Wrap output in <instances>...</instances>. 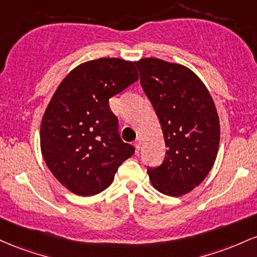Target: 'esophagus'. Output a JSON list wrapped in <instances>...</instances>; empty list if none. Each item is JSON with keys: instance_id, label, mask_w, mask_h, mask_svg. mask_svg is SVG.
Instances as JSON below:
<instances>
[{"instance_id": "obj_1", "label": "esophagus", "mask_w": 257, "mask_h": 257, "mask_svg": "<svg viewBox=\"0 0 257 257\" xmlns=\"http://www.w3.org/2000/svg\"><path fill=\"white\" fill-rule=\"evenodd\" d=\"M141 143H142V138L138 136L136 138V141H135V147H136V149H138V151H140L141 148Z\"/></svg>"}]
</instances>
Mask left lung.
I'll use <instances>...</instances> for the list:
<instances>
[{"instance_id":"left-lung-1","label":"left lung","mask_w":257,"mask_h":257,"mask_svg":"<svg viewBox=\"0 0 257 257\" xmlns=\"http://www.w3.org/2000/svg\"><path fill=\"white\" fill-rule=\"evenodd\" d=\"M135 64L167 148L163 163L147 171L155 189L180 197L203 182L217 157L220 122L214 100L186 66L158 58Z\"/></svg>"}]
</instances>
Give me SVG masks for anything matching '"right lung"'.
I'll return each mask as SVG.
<instances>
[{
	"mask_svg": "<svg viewBox=\"0 0 257 257\" xmlns=\"http://www.w3.org/2000/svg\"><path fill=\"white\" fill-rule=\"evenodd\" d=\"M137 80L132 62L100 58L76 66L57 88L42 117L40 142L48 169L70 192L90 197L104 191L135 153L121 140L109 99Z\"/></svg>",
	"mask_w": 257,
	"mask_h": 257,
	"instance_id": "add662e5",
	"label": "right lung"
}]
</instances>
